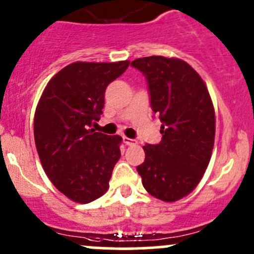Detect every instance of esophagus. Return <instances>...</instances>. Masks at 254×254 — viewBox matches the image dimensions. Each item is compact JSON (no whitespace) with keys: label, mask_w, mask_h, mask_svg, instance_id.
<instances>
[{"label":"esophagus","mask_w":254,"mask_h":254,"mask_svg":"<svg viewBox=\"0 0 254 254\" xmlns=\"http://www.w3.org/2000/svg\"><path fill=\"white\" fill-rule=\"evenodd\" d=\"M124 143L126 144V145H135V144H137V140H135V139H130L128 137H124Z\"/></svg>","instance_id":"obj_1"}]
</instances>
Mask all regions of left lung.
<instances>
[{
  "mask_svg": "<svg viewBox=\"0 0 254 254\" xmlns=\"http://www.w3.org/2000/svg\"><path fill=\"white\" fill-rule=\"evenodd\" d=\"M130 66L145 76L162 134L159 144L143 146L145 160L137 171L150 195L174 202L195 189L211 160L213 104L202 78L188 63L152 56L135 59Z\"/></svg>",
  "mask_w": 254,
  "mask_h": 254,
  "instance_id": "left-lung-1",
  "label": "left lung"
}]
</instances>
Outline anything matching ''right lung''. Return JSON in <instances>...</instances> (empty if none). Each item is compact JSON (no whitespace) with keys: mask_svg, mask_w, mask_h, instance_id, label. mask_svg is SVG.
I'll return each instance as SVG.
<instances>
[{"mask_svg":"<svg viewBox=\"0 0 254 254\" xmlns=\"http://www.w3.org/2000/svg\"><path fill=\"white\" fill-rule=\"evenodd\" d=\"M128 65V61L72 63L53 76L37 104L34 134L42 167L54 187L75 202L100 197L121 156V137L92 126L103 114L106 87Z\"/></svg>","mask_w":254,"mask_h":254,"instance_id":"obj_1","label":"right lung"}]
</instances>
